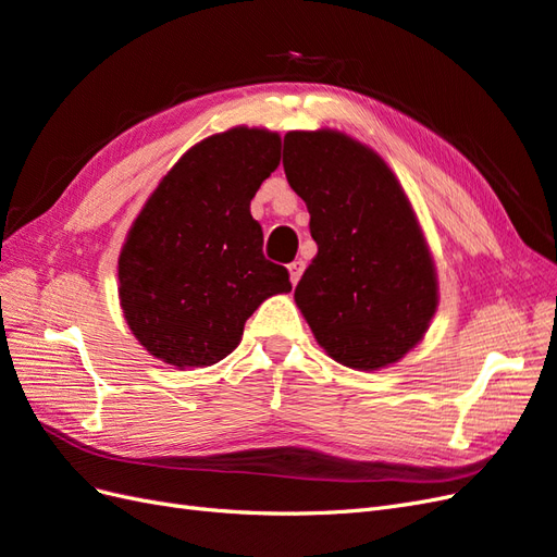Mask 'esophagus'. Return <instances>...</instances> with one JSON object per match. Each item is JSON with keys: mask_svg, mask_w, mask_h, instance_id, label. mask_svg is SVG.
Here are the masks:
<instances>
[{"mask_svg": "<svg viewBox=\"0 0 557 557\" xmlns=\"http://www.w3.org/2000/svg\"><path fill=\"white\" fill-rule=\"evenodd\" d=\"M288 272H290V281H293V285H297V281L301 278V274H305V262H301V260L290 262V264H288Z\"/></svg>", "mask_w": 557, "mask_h": 557, "instance_id": "obj_1", "label": "esophagus"}]
</instances>
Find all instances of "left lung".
Returning <instances> with one entry per match:
<instances>
[{"label": "left lung", "mask_w": 557, "mask_h": 557, "mask_svg": "<svg viewBox=\"0 0 557 557\" xmlns=\"http://www.w3.org/2000/svg\"><path fill=\"white\" fill-rule=\"evenodd\" d=\"M283 170L318 244L295 288L315 342L362 372L397 362L430 327L436 274L395 174L332 129L285 134Z\"/></svg>", "instance_id": "left-lung-1"}]
</instances>
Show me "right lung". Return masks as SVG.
<instances>
[{
    "instance_id": "right-lung-1",
    "label": "right lung",
    "mask_w": 557,
    "mask_h": 557,
    "mask_svg": "<svg viewBox=\"0 0 557 557\" xmlns=\"http://www.w3.org/2000/svg\"><path fill=\"white\" fill-rule=\"evenodd\" d=\"M281 160L276 132L234 127L193 146L150 195L117 260L121 307L150 356L209 367L239 346L262 301L290 293L250 215Z\"/></svg>"
}]
</instances>
